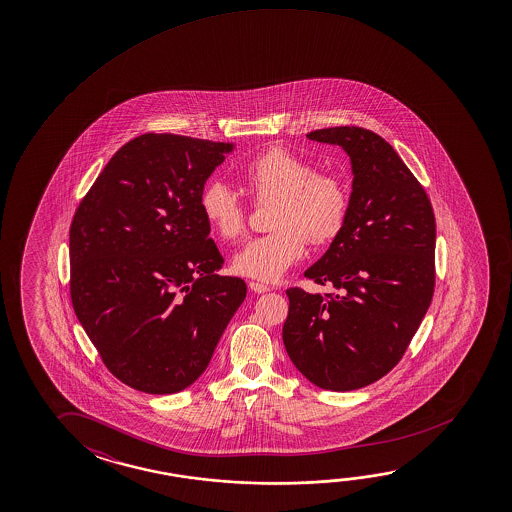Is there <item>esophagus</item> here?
Instances as JSON below:
<instances>
[{
	"label": "esophagus",
	"instance_id": "obj_1",
	"mask_svg": "<svg viewBox=\"0 0 512 512\" xmlns=\"http://www.w3.org/2000/svg\"><path fill=\"white\" fill-rule=\"evenodd\" d=\"M250 289H252L253 293L264 294L271 291V287L268 285L259 284V282H250Z\"/></svg>",
	"mask_w": 512,
	"mask_h": 512
}]
</instances>
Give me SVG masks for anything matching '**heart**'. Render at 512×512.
Listing matches in <instances>:
<instances>
[{
  "label": "heart",
  "instance_id": "heart-1",
  "mask_svg": "<svg viewBox=\"0 0 512 512\" xmlns=\"http://www.w3.org/2000/svg\"><path fill=\"white\" fill-rule=\"evenodd\" d=\"M244 184L259 202L275 200L269 227L234 255L235 273L260 282L284 277L305 255L310 243L327 244L343 232L350 212V189L334 173H316L310 160L287 148H269L250 160ZM200 207L210 228L223 239L243 234L246 209L232 185L214 180L203 189Z\"/></svg>",
  "mask_w": 512,
  "mask_h": 512
}]
</instances>
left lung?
Listing matches in <instances>:
<instances>
[{
	"label": "left lung",
	"instance_id": "obj_1",
	"mask_svg": "<svg viewBox=\"0 0 512 512\" xmlns=\"http://www.w3.org/2000/svg\"><path fill=\"white\" fill-rule=\"evenodd\" d=\"M307 137L341 146L350 157V212L343 232L305 271L334 293L287 289L282 339L314 386L353 391L398 364L427 314L436 284V218L425 189L380 135L334 126Z\"/></svg>",
	"mask_w": 512,
	"mask_h": 512
}]
</instances>
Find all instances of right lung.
Instances as JSON below:
<instances>
[{"instance_id":"add662e5","label":"right lung","mask_w":512,"mask_h":512,"mask_svg":"<svg viewBox=\"0 0 512 512\" xmlns=\"http://www.w3.org/2000/svg\"><path fill=\"white\" fill-rule=\"evenodd\" d=\"M185 135L126 143L78 205L69 232L71 300L105 366L126 386L173 394L209 366L246 298L200 207L205 182L234 151Z\"/></svg>"}]
</instances>
